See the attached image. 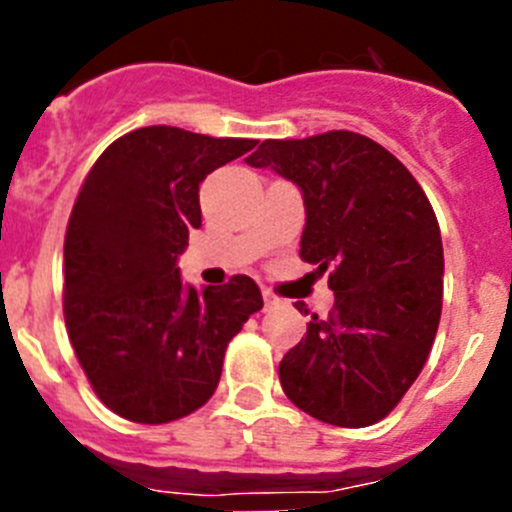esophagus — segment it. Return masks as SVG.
I'll return each mask as SVG.
<instances>
[{"mask_svg": "<svg viewBox=\"0 0 512 512\" xmlns=\"http://www.w3.org/2000/svg\"><path fill=\"white\" fill-rule=\"evenodd\" d=\"M262 299H265V309H272V307H277V304H280V299H277L272 292H267V289L262 292Z\"/></svg>", "mask_w": 512, "mask_h": 512, "instance_id": "1", "label": "esophagus"}]
</instances>
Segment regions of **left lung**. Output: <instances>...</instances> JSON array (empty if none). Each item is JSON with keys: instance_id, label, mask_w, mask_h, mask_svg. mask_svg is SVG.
<instances>
[{"instance_id": "left-lung-1", "label": "left lung", "mask_w": 512, "mask_h": 512, "mask_svg": "<svg viewBox=\"0 0 512 512\" xmlns=\"http://www.w3.org/2000/svg\"><path fill=\"white\" fill-rule=\"evenodd\" d=\"M245 163L297 185L299 257L332 267V314H314L280 361L287 399L332 426L381 421L421 374L441 319L443 245L426 193L399 158L352 131L262 141Z\"/></svg>"}]
</instances>
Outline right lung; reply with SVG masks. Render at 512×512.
Returning <instances> with one entry per match:
<instances>
[{"label":"right lung","mask_w":512,"mask_h":512,"mask_svg":"<svg viewBox=\"0 0 512 512\" xmlns=\"http://www.w3.org/2000/svg\"><path fill=\"white\" fill-rule=\"evenodd\" d=\"M257 146L175 126L113 141L79 190L64 240V319L96 396L121 418L168 423L218 389L225 349L262 309L247 275L195 289L180 277L200 227V183Z\"/></svg>","instance_id":"1"}]
</instances>
